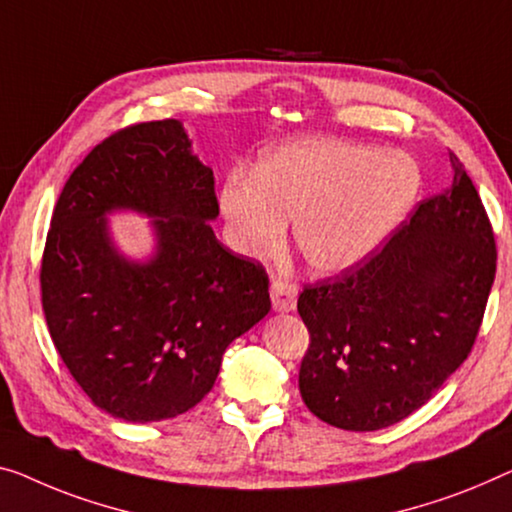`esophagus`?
<instances>
[{
    "label": "esophagus",
    "instance_id": "obj_1",
    "mask_svg": "<svg viewBox=\"0 0 512 512\" xmlns=\"http://www.w3.org/2000/svg\"><path fill=\"white\" fill-rule=\"evenodd\" d=\"M296 296H299V287L287 280H273L271 282V303L273 310L278 312H292L296 308Z\"/></svg>",
    "mask_w": 512,
    "mask_h": 512
}]
</instances>
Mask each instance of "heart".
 Masks as SVG:
<instances>
[{
  "label": "heart",
  "instance_id": "1",
  "mask_svg": "<svg viewBox=\"0 0 512 512\" xmlns=\"http://www.w3.org/2000/svg\"><path fill=\"white\" fill-rule=\"evenodd\" d=\"M421 190L416 160L402 151L340 140H296L259 156L253 177L234 172L220 188L227 241L248 257L282 246L287 218L312 269L340 273L388 239Z\"/></svg>",
  "mask_w": 512,
  "mask_h": 512
}]
</instances>
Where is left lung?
I'll list each match as a JSON object with an SVG mask.
<instances>
[{"instance_id": "left-lung-1", "label": "left lung", "mask_w": 512, "mask_h": 512, "mask_svg": "<svg viewBox=\"0 0 512 512\" xmlns=\"http://www.w3.org/2000/svg\"><path fill=\"white\" fill-rule=\"evenodd\" d=\"M453 186L423 200L379 253L303 287L310 345L301 398L324 423L372 432L400 423L471 354L497 271L478 190L451 154Z\"/></svg>"}]
</instances>
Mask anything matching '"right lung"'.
I'll return each mask as SVG.
<instances>
[{
	"label": "right lung",
	"mask_w": 512,
	"mask_h": 512,
	"mask_svg": "<svg viewBox=\"0 0 512 512\" xmlns=\"http://www.w3.org/2000/svg\"><path fill=\"white\" fill-rule=\"evenodd\" d=\"M155 218L157 253L128 263L104 216ZM211 167L177 119L105 137L61 190L41 262V301L61 361L98 409L156 423L213 388L230 342L271 310L269 276L216 239Z\"/></svg>",
	"instance_id": "add662e5"
}]
</instances>
